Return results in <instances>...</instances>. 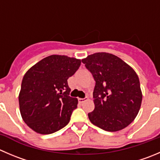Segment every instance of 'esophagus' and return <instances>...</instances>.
Masks as SVG:
<instances>
[{
	"label": "esophagus",
	"mask_w": 160,
	"mask_h": 160,
	"mask_svg": "<svg viewBox=\"0 0 160 160\" xmlns=\"http://www.w3.org/2000/svg\"><path fill=\"white\" fill-rule=\"evenodd\" d=\"M87 99H88V98H78V101L80 103H83V102H85Z\"/></svg>",
	"instance_id": "34e87169"
}]
</instances>
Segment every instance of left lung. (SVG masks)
<instances>
[{
	"label": "left lung",
	"mask_w": 160,
	"mask_h": 160,
	"mask_svg": "<svg viewBox=\"0 0 160 160\" xmlns=\"http://www.w3.org/2000/svg\"><path fill=\"white\" fill-rule=\"evenodd\" d=\"M95 80L90 121L110 132L127 128L141 108L142 93L135 71L112 54L98 52L82 59Z\"/></svg>",
	"instance_id": "8db88e82"
}]
</instances>
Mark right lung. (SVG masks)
<instances>
[{"label": "right lung", "instance_id": "right-lung-1", "mask_svg": "<svg viewBox=\"0 0 160 160\" xmlns=\"http://www.w3.org/2000/svg\"><path fill=\"white\" fill-rule=\"evenodd\" d=\"M81 60L52 55L32 66L24 75L18 95L23 121L38 134H49L66 127L78 100L69 95L67 80Z\"/></svg>", "mask_w": 160, "mask_h": 160}]
</instances>
